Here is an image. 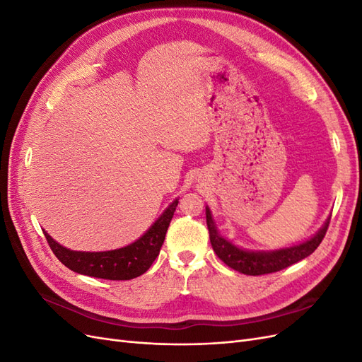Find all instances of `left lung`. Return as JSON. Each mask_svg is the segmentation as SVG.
Wrapping results in <instances>:
<instances>
[{
	"instance_id": "8db88e82",
	"label": "left lung",
	"mask_w": 362,
	"mask_h": 362,
	"mask_svg": "<svg viewBox=\"0 0 362 362\" xmlns=\"http://www.w3.org/2000/svg\"><path fill=\"white\" fill-rule=\"evenodd\" d=\"M205 214H206L208 233H210V242H211L213 250L216 252V255L221 258L226 266L240 273H245V275H252V276L279 272L282 269L294 264V262H298L311 255L322 243V240L327 231V226H329V221H331V217H327L325 225L319 229V231L303 243L294 245L290 247L275 249V250H247L233 245L229 240L221 235V233L217 231V226L213 221L211 211L208 206H205Z\"/></svg>"
}]
</instances>
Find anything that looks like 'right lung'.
I'll list each match as a JSON object with an SVG mask.
<instances>
[{
  "label": "right lung",
  "instance_id": "add662e5",
  "mask_svg": "<svg viewBox=\"0 0 362 362\" xmlns=\"http://www.w3.org/2000/svg\"><path fill=\"white\" fill-rule=\"evenodd\" d=\"M178 205V199H175L163 214L157 218L148 231L141 235L134 243L125 247L104 252H81L71 250L59 245L47 231L45 234L48 245L54 255L62 261L68 269L101 279L110 281H128L137 278L151 267L152 262L160 254L161 245L166 237L169 223L173 217L175 208Z\"/></svg>",
  "mask_w": 362,
  "mask_h": 362
}]
</instances>
